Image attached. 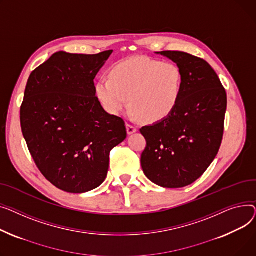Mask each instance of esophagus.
<instances>
[{"label": "esophagus", "instance_id": "obj_1", "mask_svg": "<svg viewBox=\"0 0 256 256\" xmlns=\"http://www.w3.org/2000/svg\"><path fill=\"white\" fill-rule=\"evenodd\" d=\"M126 129H127V133H128L129 135H131V134H133V133H135V132L138 131L136 127H134V126H132V125H130V124H127V125H126Z\"/></svg>", "mask_w": 256, "mask_h": 256}]
</instances>
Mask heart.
Instances as JSON below:
<instances>
[{"instance_id":"1","label":"heart","mask_w":256,"mask_h":256,"mask_svg":"<svg viewBox=\"0 0 256 256\" xmlns=\"http://www.w3.org/2000/svg\"><path fill=\"white\" fill-rule=\"evenodd\" d=\"M182 86L183 73L176 63L135 56L116 64L110 80H98L95 91L110 114H120L130 103L134 116L156 123L174 110Z\"/></svg>"}]
</instances>
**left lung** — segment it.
I'll return each instance as SVG.
<instances>
[{"label": "left lung", "instance_id": "obj_1", "mask_svg": "<svg viewBox=\"0 0 256 256\" xmlns=\"http://www.w3.org/2000/svg\"><path fill=\"white\" fill-rule=\"evenodd\" d=\"M156 54L181 68L183 86L174 110L140 129L146 140L140 163L146 176L156 185L182 188L202 176L218 154L226 92L204 60L183 52Z\"/></svg>", "mask_w": 256, "mask_h": 256}]
</instances>
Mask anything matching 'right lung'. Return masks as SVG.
<instances>
[{
	"mask_svg": "<svg viewBox=\"0 0 256 256\" xmlns=\"http://www.w3.org/2000/svg\"><path fill=\"white\" fill-rule=\"evenodd\" d=\"M112 50L58 52L28 80L20 125L37 168L56 188L84 193L108 176L110 153L125 140L122 118L104 110L94 80Z\"/></svg>",
	"mask_w": 256,
	"mask_h": 256,
	"instance_id": "right-lung-1",
	"label": "right lung"
}]
</instances>
